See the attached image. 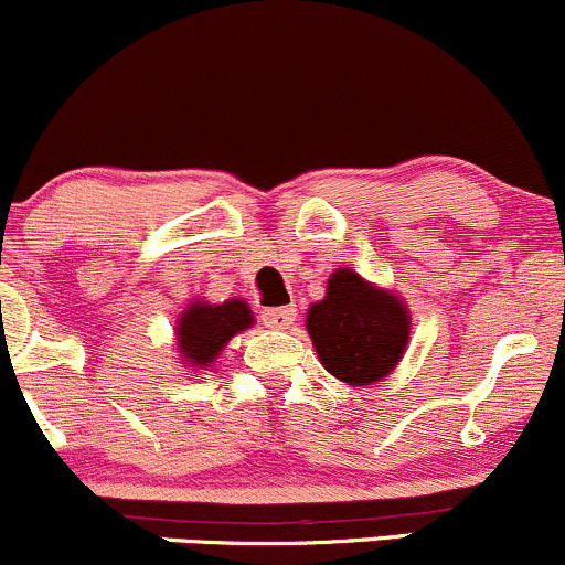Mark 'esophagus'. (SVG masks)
Listing matches in <instances>:
<instances>
[{
  "mask_svg": "<svg viewBox=\"0 0 565 565\" xmlns=\"http://www.w3.org/2000/svg\"><path fill=\"white\" fill-rule=\"evenodd\" d=\"M295 316H297V308H291V305H287V308H265L263 310L265 327H270V329H289V323L295 321Z\"/></svg>",
  "mask_w": 565,
  "mask_h": 565,
  "instance_id": "esophagus-1",
  "label": "esophagus"
}]
</instances>
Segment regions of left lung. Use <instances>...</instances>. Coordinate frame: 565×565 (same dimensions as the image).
I'll return each instance as SVG.
<instances>
[{
  "label": "left lung",
  "mask_w": 565,
  "mask_h": 565,
  "mask_svg": "<svg viewBox=\"0 0 565 565\" xmlns=\"http://www.w3.org/2000/svg\"><path fill=\"white\" fill-rule=\"evenodd\" d=\"M308 332L327 372L369 385L398 364L408 342L406 308L353 270L329 276L327 297L308 310Z\"/></svg>",
  "instance_id": "left-lung-1"
}]
</instances>
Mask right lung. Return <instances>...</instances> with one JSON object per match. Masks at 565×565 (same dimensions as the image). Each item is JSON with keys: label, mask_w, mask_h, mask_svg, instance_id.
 I'll return each instance as SVG.
<instances>
[{"label": "right lung", "mask_w": 565, "mask_h": 565, "mask_svg": "<svg viewBox=\"0 0 565 565\" xmlns=\"http://www.w3.org/2000/svg\"><path fill=\"white\" fill-rule=\"evenodd\" d=\"M252 327V310L242 300L223 305L196 302L185 310L178 327V345L193 366H210L233 334Z\"/></svg>", "instance_id": "right-lung-1"}]
</instances>
